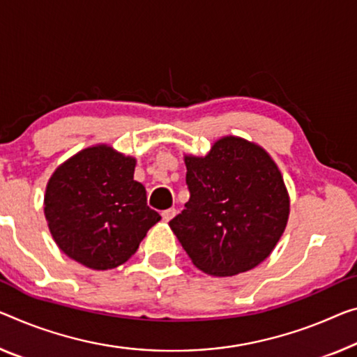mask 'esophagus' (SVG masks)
Here are the masks:
<instances>
[{
    "instance_id": "1",
    "label": "esophagus",
    "mask_w": 357,
    "mask_h": 357,
    "mask_svg": "<svg viewBox=\"0 0 357 357\" xmlns=\"http://www.w3.org/2000/svg\"><path fill=\"white\" fill-rule=\"evenodd\" d=\"M177 215V211L174 209V207H171V209H166V211H162L161 212V217H162V220L164 222H169V220H172V218Z\"/></svg>"
}]
</instances>
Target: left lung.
<instances>
[{
    "instance_id": "1",
    "label": "left lung",
    "mask_w": 357,
    "mask_h": 357,
    "mask_svg": "<svg viewBox=\"0 0 357 357\" xmlns=\"http://www.w3.org/2000/svg\"><path fill=\"white\" fill-rule=\"evenodd\" d=\"M190 199L169 222L201 271L233 276L271 254L289 218L281 172L263 148L239 137L215 142L204 158L186 156Z\"/></svg>"
}]
</instances>
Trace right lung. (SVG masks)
Wrapping results in <instances>:
<instances>
[{"instance_id": "add662e5", "label": "right lung", "mask_w": 357, "mask_h": 357, "mask_svg": "<svg viewBox=\"0 0 357 357\" xmlns=\"http://www.w3.org/2000/svg\"><path fill=\"white\" fill-rule=\"evenodd\" d=\"M134 169V158L100 145L79 151L54 172L45 213L65 255L92 270H112L135 254L161 217L146 206Z\"/></svg>"}]
</instances>
